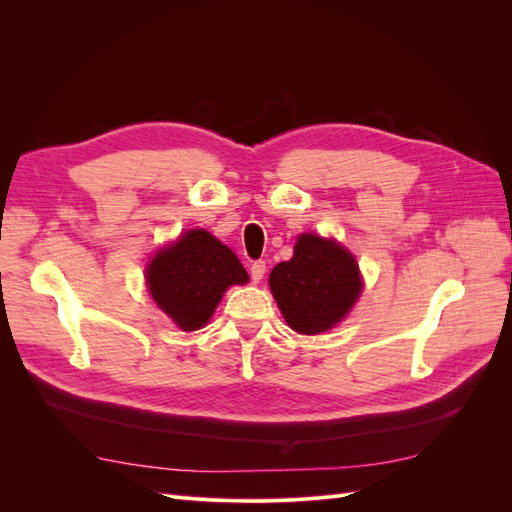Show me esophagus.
Listing matches in <instances>:
<instances>
[{
  "instance_id": "1",
  "label": "esophagus",
  "mask_w": 512,
  "mask_h": 512,
  "mask_svg": "<svg viewBox=\"0 0 512 512\" xmlns=\"http://www.w3.org/2000/svg\"><path fill=\"white\" fill-rule=\"evenodd\" d=\"M265 271H267V265L262 260H256V262H252L250 265V277H252V282L254 284H258L262 277H265Z\"/></svg>"
}]
</instances>
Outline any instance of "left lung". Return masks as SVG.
Returning <instances> with one entry per match:
<instances>
[{
  "mask_svg": "<svg viewBox=\"0 0 512 512\" xmlns=\"http://www.w3.org/2000/svg\"><path fill=\"white\" fill-rule=\"evenodd\" d=\"M269 286L290 327L303 335H318L350 312L361 294V275L342 245L301 235L294 256L273 267Z\"/></svg>",
  "mask_w": 512,
  "mask_h": 512,
  "instance_id": "1",
  "label": "left lung"
}]
</instances>
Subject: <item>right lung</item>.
<instances>
[{
  "mask_svg": "<svg viewBox=\"0 0 512 512\" xmlns=\"http://www.w3.org/2000/svg\"><path fill=\"white\" fill-rule=\"evenodd\" d=\"M247 271L226 245L196 228L153 256L147 269L151 297L183 331L200 329L232 284H245Z\"/></svg>",
  "mask_w": 512,
  "mask_h": 512,
  "instance_id": "obj_1",
  "label": "right lung"
}]
</instances>
